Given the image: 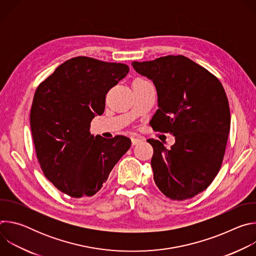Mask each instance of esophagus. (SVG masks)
<instances>
[{
    "label": "esophagus",
    "instance_id": "34e87169",
    "mask_svg": "<svg viewBox=\"0 0 256 256\" xmlns=\"http://www.w3.org/2000/svg\"><path fill=\"white\" fill-rule=\"evenodd\" d=\"M144 140V138H132V144H140V142H142Z\"/></svg>",
    "mask_w": 256,
    "mask_h": 256
}]
</instances>
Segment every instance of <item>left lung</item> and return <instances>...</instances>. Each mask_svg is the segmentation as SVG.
<instances>
[{
    "label": "left lung",
    "instance_id": "8db88e82",
    "mask_svg": "<svg viewBox=\"0 0 256 256\" xmlns=\"http://www.w3.org/2000/svg\"><path fill=\"white\" fill-rule=\"evenodd\" d=\"M132 64L157 90L159 109L151 126L175 136L170 149L158 140H147L154 150L155 184L170 200L192 198L208 188L223 162L231 122L224 87L206 68L184 56Z\"/></svg>",
    "mask_w": 256,
    "mask_h": 256
}]
</instances>
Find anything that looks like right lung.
Wrapping results in <instances>:
<instances>
[{
    "instance_id": "add662e5",
    "label": "right lung",
    "mask_w": 256,
    "mask_h": 256,
    "mask_svg": "<svg viewBox=\"0 0 256 256\" xmlns=\"http://www.w3.org/2000/svg\"><path fill=\"white\" fill-rule=\"evenodd\" d=\"M128 64L77 56L58 66L36 89L30 128L36 157L46 177L75 198L94 196L106 182L132 140L90 134L108 91L124 79Z\"/></svg>"
}]
</instances>
